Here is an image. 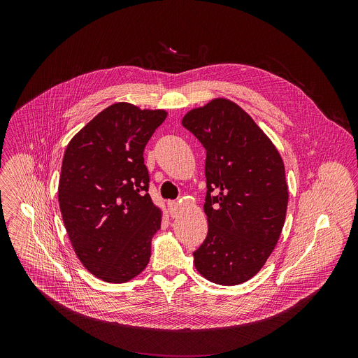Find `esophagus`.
<instances>
[{"label":"esophagus","mask_w":358,"mask_h":358,"mask_svg":"<svg viewBox=\"0 0 358 358\" xmlns=\"http://www.w3.org/2000/svg\"><path fill=\"white\" fill-rule=\"evenodd\" d=\"M170 206V214L173 218H177L178 214H180V207H178V202H174V201H170L169 202Z\"/></svg>","instance_id":"34e87169"}]
</instances>
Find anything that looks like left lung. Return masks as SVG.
<instances>
[{
	"label": "left lung",
	"mask_w": 358,
	"mask_h": 358,
	"mask_svg": "<svg viewBox=\"0 0 358 358\" xmlns=\"http://www.w3.org/2000/svg\"><path fill=\"white\" fill-rule=\"evenodd\" d=\"M181 123L207 151L208 234L194 252V265L210 282L243 283L265 265L285 224L289 192L282 157L228 99L189 110Z\"/></svg>",
	"instance_id": "obj_1"
}]
</instances>
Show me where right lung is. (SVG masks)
<instances>
[{
	"label": "right lung",
	"instance_id": "add662e5",
	"mask_svg": "<svg viewBox=\"0 0 358 358\" xmlns=\"http://www.w3.org/2000/svg\"><path fill=\"white\" fill-rule=\"evenodd\" d=\"M164 110L115 103L68 144L59 178L62 220L82 265L96 278L124 283L147 266L162 211L148 195L144 147Z\"/></svg>",
	"mask_w": 358,
	"mask_h": 358
}]
</instances>
